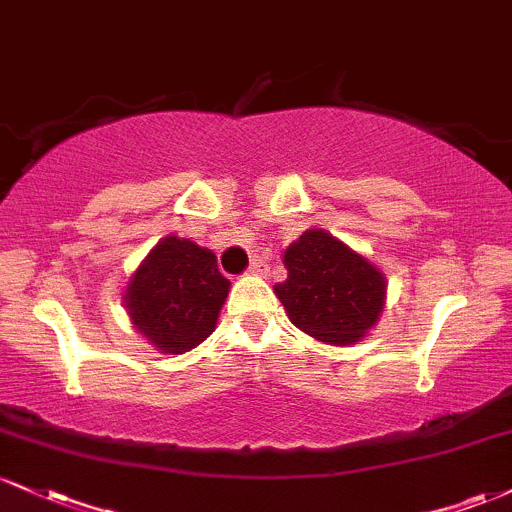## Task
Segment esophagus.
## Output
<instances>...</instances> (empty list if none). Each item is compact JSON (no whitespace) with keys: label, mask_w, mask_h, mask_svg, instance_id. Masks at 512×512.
Returning <instances> with one entry per match:
<instances>
[{"label":"esophagus","mask_w":512,"mask_h":512,"mask_svg":"<svg viewBox=\"0 0 512 512\" xmlns=\"http://www.w3.org/2000/svg\"><path fill=\"white\" fill-rule=\"evenodd\" d=\"M248 272L255 274V276H269V264L264 262V260H260V257H257V260L250 262Z\"/></svg>","instance_id":"obj_1"}]
</instances>
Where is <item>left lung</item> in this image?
<instances>
[{"label": "left lung", "instance_id": "1", "mask_svg": "<svg viewBox=\"0 0 512 512\" xmlns=\"http://www.w3.org/2000/svg\"><path fill=\"white\" fill-rule=\"evenodd\" d=\"M286 281L274 286L298 330L334 346L366 337L385 308V274L342 240L313 228L284 252Z\"/></svg>", "mask_w": 512, "mask_h": 512}]
</instances>
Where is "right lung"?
<instances>
[{
  "label": "right lung",
  "instance_id": "obj_1",
  "mask_svg": "<svg viewBox=\"0 0 512 512\" xmlns=\"http://www.w3.org/2000/svg\"><path fill=\"white\" fill-rule=\"evenodd\" d=\"M228 289L214 252L168 236L132 274L125 305L132 325L161 354H185L216 330Z\"/></svg>",
  "mask_w": 512,
  "mask_h": 512
}]
</instances>
